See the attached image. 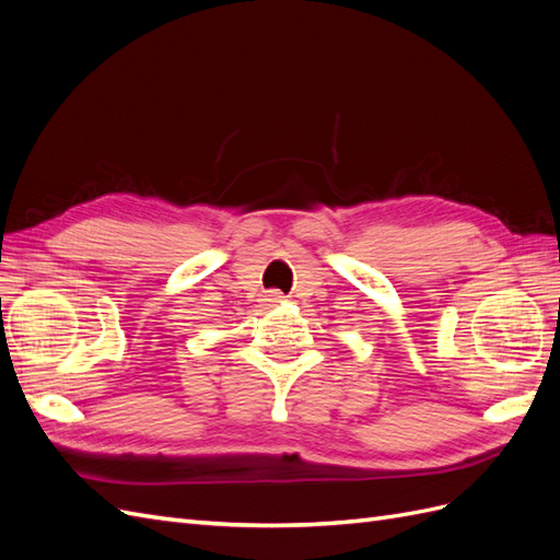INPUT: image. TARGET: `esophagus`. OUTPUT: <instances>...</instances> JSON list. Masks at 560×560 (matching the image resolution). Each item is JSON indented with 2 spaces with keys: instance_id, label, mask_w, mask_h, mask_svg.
I'll return each instance as SVG.
<instances>
[{
  "instance_id": "34e87169",
  "label": "esophagus",
  "mask_w": 560,
  "mask_h": 560,
  "mask_svg": "<svg viewBox=\"0 0 560 560\" xmlns=\"http://www.w3.org/2000/svg\"><path fill=\"white\" fill-rule=\"evenodd\" d=\"M264 301L268 303V306H278V303L284 301V296L280 292H276V290H270V292L264 294Z\"/></svg>"
}]
</instances>
